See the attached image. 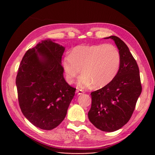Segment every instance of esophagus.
<instances>
[{
	"instance_id": "esophagus-1",
	"label": "esophagus",
	"mask_w": 155,
	"mask_h": 155,
	"mask_svg": "<svg viewBox=\"0 0 155 155\" xmlns=\"http://www.w3.org/2000/svg\"><path fill=\"white\" fill-rule=\"evenodd\" d=\"M77 93L78 94V95H80V94H83L84 93V91L82 90H77Z\"/></svg>"
}]
</instances>
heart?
<instances>
[{
	"label": "heart",
	"instance_id": "heart-1",
	"mask_svg": "<svg viewBox=\"0 0 155 155\" xmlns=\"http://www.w3.org/2000/svg\"><path fill=\"white\" fill-rule=\"evenodd\" d=\"M121 55L119 50L111 44L83 45L74 47L70 55L62 61L65 78L68 83L74 82L79 74L78 85L102 87L114 79L119 72Z\"/></svg>",
	"mask_w": 155,
	"mask_h": 155
}]
</instances>
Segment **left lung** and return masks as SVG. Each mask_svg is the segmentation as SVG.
I'll return each mask as SVG.
<instances>
[{
    "mask_svg": "<svg viewBox=\"0 0 155 155\" xmlns=\"http://www.w3.org/2000/svg\"><path fill=\"white\" fill-rule=\"evenodd\" d=\"M114 40L121 55L119 72L111 82L91 93L90 121L105 132H113L129 121L141 93L140 70L128 46L116 36Z\"/></svg>",
    "mask_w": 155,
    "mask_h": 155,
    "instance_id": "left-lung-1",
    "label": "left lung"
}]
</instances>
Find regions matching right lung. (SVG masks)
I'll return each mask as SVG.
<instances>
[{
  "label": "right lung",
  "mask_w": 155,
  "mask_h": 155,
  "mask_svg": "<svg viewBox=\"0 0 155 155\" xmlns=\"http://www.w3.org/2000/svg\"><path fill=\"white\" fill-rule=\"evenodd\" d=\"M65 48L44 40L28 49L15 79L23 115L35 127L52 130L64 120L76 88L65 81L61 57Z\"/></svg>",
  "instance_id": "add662e5"
}]
</instances>
